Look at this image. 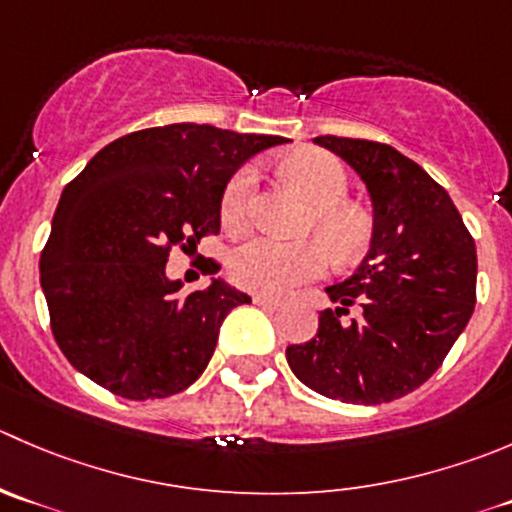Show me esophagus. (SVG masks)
<instances>
[{
	"label": "esophagus",
	"instance_id": "1",
	"mask_svg": "<svg viewBox=\"0 0 512 512\" xmlns=\"http://www.w3.org/2000/svg\"><path fill=\"white\" fill-rule=\"evenodd\" d=\"M252 302L260 307H267V310H277V307H282V300H277V297H270V295H255L252 297Z\"/></svg>",
	"mask_w": 512,
	"mask_h": 512
}]
</instances>
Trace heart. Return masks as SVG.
Wrapping results in <instances>:
<instances>
[{"label": "heart", "instance_id": "heart-1", "mask_svg": "<svg viewBox=\"0 0 512 512\" xmlns=\"http://www.w3.org/2000/svg\"><path fill=\"white\" fill-rule=\"evenodd\" d=\"M280 172L315 205L307 230H315L335 260L350 262L365 252L370 227L360 212L337 202L347 192V172L337 157L322 150H295L280 160ZM255 172L242 167L222 192V220L240 227L250 210ZM320 240L280 242L272 237H252L230 252V277L240 287L267 295H282L307 280H315L330 265V252Z\"/></svg>", "mask_w": 512, "mask_h": 512}]
</instances>
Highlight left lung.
Here are the masks:
<instances>
[{
    "instance_id": "1",
    "label": "left lung",
    "mask_w": 512,
    "mask_h": 512,
    "mask_svg": "<svg viewBox=\"0 0 512 512\" xmlns=\"http://www.w3.org/2000/svg\"><path fill=\"white\" fill-rule=\"evenodd\" d=\"M367 187L372 237L347 280L327 285L335 310L317 335L287 347L300 382L330 400L380 405L420 388L440 367L475 307L478 255L448 192L410 157L380 142L315 137ZM352 304L358 317H339Z\"/></svg>"
}]
</instances>
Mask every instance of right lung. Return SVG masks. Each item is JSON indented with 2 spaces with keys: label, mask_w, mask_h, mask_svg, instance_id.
<instances>
[{
  "label": "right lung",
  "mask_w": 512,
  "mask_h": 512,
  "mask_svg": "<svg viewBox=\"0 0 512 512\" xmlns=\"http://www.w3.org/2000/svg\"><path fill=\"white\" fill-rule=\"evenodd\" d=\"M285 142L180 122L119 137L87 162L39 260L54 340L74 370L127 400L170 398L205 372L222 320L250 295L222 277L180 295L170 250L220 232L230 177Z\"/></svg>",
  "instance_id": "1"
}]
</instances>
